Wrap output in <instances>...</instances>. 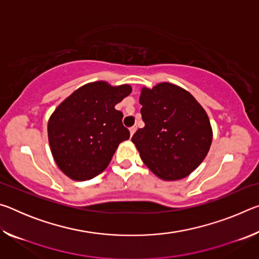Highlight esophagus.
<instances>
[{"label": "esophagus", "instance_id": "1", "mask_svg": "<svg viewBox=\"0 0 259 259\" xmlns=\"http://www.w3.org/2000/svg\"><path fill=\"white\" fill-rule=\"evenodd\" d=\"M136 130H137V128H136V126H133V128H130V129H129V131H130V136H131V137H133L134 134L136 133Z\"/></svg>", "mask_w": 259, "mask_h": 259}]
</instances>
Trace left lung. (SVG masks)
I'll list each match as a JSON object with an SVG mask.
<instances>
[{"instance_id":"8db88e82","label":"left lung","mask_w":259,"mask_h":259,"mask_svg":"<svg viewBox=\"0 0 259 259\" xmlns=\"http://www.w3.org/2000/svg\"><path fill=\"white\" fill-rule=\"evenodd\" d=\"M145 126L131 138L144 163L166 182L187 177L202 163L212 142L204 108L183 88L169 82L140 91Z\"/></svg>"}]
</instances>
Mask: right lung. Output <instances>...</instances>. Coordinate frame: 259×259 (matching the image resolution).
<instances>
[{
    "instance_id": "add662e5",
    "label": "right lung",
    "mask_w": 259,
    "mask_h": 259,
    "mask_svg": "<svg viewBox=\"0 0 259 259\" xmlns=\"http://www.w3.org/2000/svg\"><path fill=\"white\" fill-rule=\"evenodd\" d=\"M129 84L96 81L61 102L48 121L50 150L58 168L73 181L98 176L107 168L120 143L129 139L123 114L115 105L131 94Z\"/></svg>"
}]
</instances>
